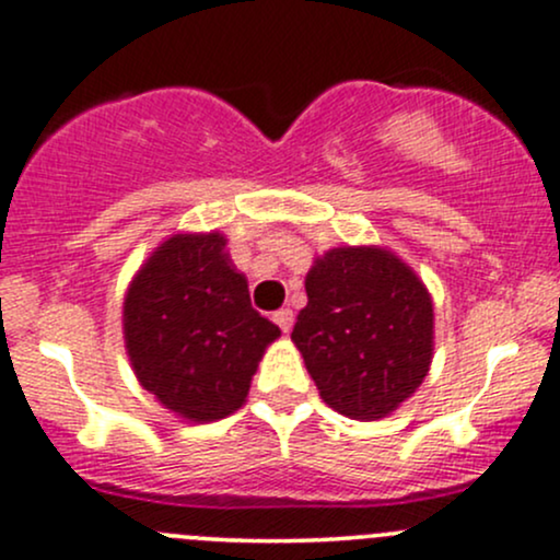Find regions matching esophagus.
<instances>
[{
  "instance_id": "obj_1",
  "label": "esophagus",
  "mask_w": 560,
  "mask_h": 560,
  "mask_svg": "<svg viewBox=\"0 0 560 560\" xmlns=\"http://www.w3.org/2000/svg\"><path fill=\"white\" fill-rule=\"evenodd\" d=\"M273 322L279 324V329H281V331H290V329H292V324H294V313H292V308H281V311H276V313H273Z\"/></svg>"
}]
</instances>
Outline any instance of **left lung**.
<instances>
[{
	"label": "left lung",
	"mask_w": 560,
	"mask_h": 560,
	"mask_svg": "<svg viewBox=\"0 0 560 560\" xmlns=\"http://www.w3.org/2000/svg\"><path fill=\"white\" fill-rule=\"evenodd\" d=\"M305 292L292 342L318 396L350 420L388 417L433 361L428 287L396 252L335 247L313 260Z\"/></svg>",
	"instance_id": "8db88e82"
}]
</instances>
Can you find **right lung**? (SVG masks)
Returning <instances> with one entry per match:
<instances>
[{"instance_id":"obj_1","label":"right lung","mask_w":560,"mask_h":560,"mask_svg":"<svg viewBox=\"0 0 560 560\" xmlns=\"http://www.w3.org/2000/svg\"><path fill=\"white\" fill-rule=\"evenodd\" d=\"M220 231L175 233L151 252L125 294V348L138 383L188 422L242 409L279 327L252 308L247 276Z\"/></svg>"}]
</instances>
